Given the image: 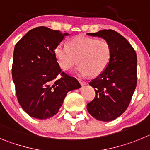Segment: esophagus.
I'll list each match as a JSON object with an SVG mask.
<instances>
[{"mask_svg": "<svg viewBox=\"0 0 150 150\" xmlns=\"http://www.w3.org/2000/svg\"><path fill=\"white\" fill-rule=\"evenodd\" d=\"M79 83H80V84L82 85V86H85V85H86L87 83L86 81H84L83 79H79Z\"/></svg>", "mask_w": 150, "mask_h": 150, "instance_id": "1", "label": "esophagus"}]
</instances>
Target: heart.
Instances as JSON below:
<instances>
[{"instance_id":"heart-1","label":"heart","mask_w":150,"mask_h":150,"mask_svg":"<svg viewBox=\"0 0 150 150\" xmlns=\"http://www.w3.org/2000/svg\"><path fill=\"white\" fill-rule=\"evenodd\" d=\"M55 55L61 68L68 71L76 63V74L82 76L100 75L109 65L112 58V47L107 41L79 35L69 41L57 45Z\"/></svg>"}]
</instances>
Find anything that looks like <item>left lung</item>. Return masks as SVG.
Here are the masks:
<instances>
[{
  "label": "left lung",
  "instance_id": "1",
  "mask_svg": "<svg viewBox=\"0 0 150 150\" xmlns=\"http://www.w3.org/2000/svg\"><path fill=\"white\" fill-rule=\"evenodd\" d=\"M87 34L102 38L112 47L109 65L89 83L95 97L87 104V110L99 121H112L126 110L132 100L137 86V55L128 41L115 30Z\"/></svg>",
  "mask_w": 150,
  "mask_h": 150
}]
</instances>
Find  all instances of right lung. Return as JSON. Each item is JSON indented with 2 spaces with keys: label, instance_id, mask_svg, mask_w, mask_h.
Listing matches in <instances>:
<instances>
[{
  "label": "right lung",
  "instance_id": "add662e5",
  "mask_svg": "<svg viewBox=\"0 0 150 150\" xmlns=\"http://www.w3.org/2000/svg\"><path fill=\"white\" fill-rule=\"evenodd\" d=\"M67 35L40 26L29 30L16 44L13 80L18 103L31 117H52L67 92L81 87L76 78L62 72L55 58V47Z\"/></svg>",
  "mask_w": 150,
  "mask_h": 150
}]
</instances>
